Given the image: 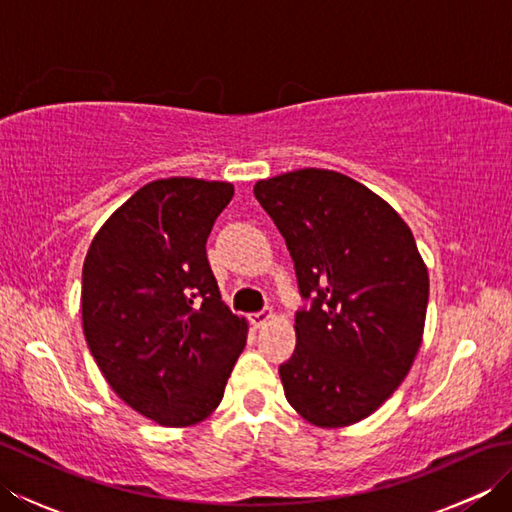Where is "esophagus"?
Listing matches in <instances>:
<instances>
[{
    "label": "esophagus",
    "mask_w": 512,
    "mask_h": 512,
    "mask_svg": "<svg viewBox=\"0 0 512 512\" xmlns=\"http://www.w3.org/2000/svg\"><path fill=\"white\" fill-rule=\"evenodd\" d=\"M270 319H275V312H255L250 314V323L255 325V328H262V325H266Z\"/></svg>",
    "instance_id": "obj_1"
}]
</instances>
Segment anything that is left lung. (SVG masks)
Masks as SVG:
<instances>
[{"instance_id":"left-lung-1","label":"left lung","mask_w":512,"mask_h":512,"mask_svg":"<svg viewBox=\"0 0 512 512\" xmlns=\"http://www.w3.org/2000/svg\"><path fill=\"white\" fill-rule=\"evenodd\" d=\"M253 193L286 239L301 295L312 297L279 367L286 398L314 427H350L409 374L427 317V264L394 206L339 171L279 173Z\"/></svg>"}]
</instances>
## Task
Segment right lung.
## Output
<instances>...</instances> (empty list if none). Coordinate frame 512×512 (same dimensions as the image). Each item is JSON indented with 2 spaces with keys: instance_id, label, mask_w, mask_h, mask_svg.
<instances>
[{
  "instance_id": "1",
  "label": "right lung",
  "mask_w": 512,
  "mask_h": 512,
  "mask_svg": "<svg viewBox=\"0 0 512 512\" xmlns=\"http://www.w3.org/2000/svg\"><path fill=\"white\" fill-rule=\"evenodd\" d=\"M231 182L145 184L96 231L83 262V334L101 374L140 416L191 427L222 402L248 323L222 301L206 237Z\"/></svg>"
}]
</instances>
